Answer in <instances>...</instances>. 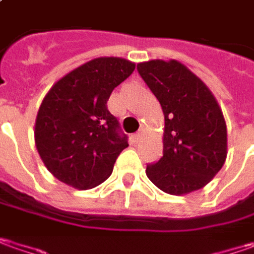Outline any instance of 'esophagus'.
<instances>
[{
    "label": "esophagus",
    "mask_w": 254,
    "mask_h": 254,
    "mask_svg": "<svg viewBox=\"0 0 254 254\" xmlns=\"http://www.w3.org/2000/svg\"><path fill=\"white\" fill-rule=\"evenodd\" d=\"M142 135H143V132H142V130H140V132H137V133H135V135L132 136V140H133V142H139V140H140V137H142Z\"/></svg>",
    "instance_id": "34e87169"
}]
</instances>
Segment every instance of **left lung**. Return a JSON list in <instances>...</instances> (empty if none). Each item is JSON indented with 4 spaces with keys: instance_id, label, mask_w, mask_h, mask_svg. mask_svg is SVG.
Listing matches in <instances>:
<instances>
[{
    "instance_id": "8db88e82",
    "label": "left lung",
    "mask_w": 254,
    "mask_h": 254,
    "mask_svg": "<svg viewBox=\"0 0 254 254\" xmlns=\"http://www.w3.org/2000/svg\"><path fill=\"white\" fill-rule=\"evenodd\" d=\"M164 114L163 156L146 167L162 191L183 195L206 186L226 160V124L214 94L177 60L137 64Z\"/></svg>"
}]
</instances>
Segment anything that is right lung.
Returning a JSON list of instances; mask_svg holds the SVG:
<instances>
[{
  "label": "right lung",
  "instance_id": "1",
  "mask_svg": "<svg viewBox=\"0 0 254 254\" xmlns=\"http://www.w3.org/2000/svg\"><path fill=\"white\" fill-rule=\"evenodd\" d=\"M135 70L121 57H98L62 77L40 104L35 143L48 170L70 187L90 190L112 173L127 136L107 107Z\"/></svg>",
  "mask_w": 254,
  "mask_h": 254
}]
</instances>
